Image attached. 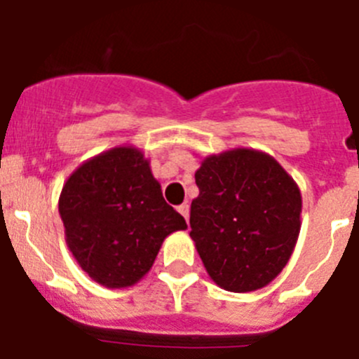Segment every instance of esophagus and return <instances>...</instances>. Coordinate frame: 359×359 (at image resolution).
Returning <instances> with one entry per match:
<instances>
[{"mask_svg":"<svg viewBox=\"0 0 359 359\" xmlns=\"http://www.w3.org/2000/svg\"><path fill=\"white\" fill-rule=\"evenodd\" d=\"M177 212H180V214H182L183 217H185L187 223H189V215H190V207H189V205H187V203H185V205H182V207H177Z\"/></svg>","mask_w":359,"mask_h":359,"instance_id":"esophagus-1","label":"esophagus"}]
</instances>
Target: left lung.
Masks as SVG:
<instances>
[{
    "mask_svg": "<svg viewBox=\"0 0 359 359\" xmlns=\"http://www.w3.org/2000/svg\"><path fill=\"white\" fill-rule=\"evenodd\" d=\"M196 185L190 237L208 277L231 293L268 286L290 262L300 233L297 182L268 152L236 147L208 154Z\"/></svg>",
    "mask_w": 359,
    "mask_h": 359,
    "instance_id": "left-lung-1",
    "label": "left lung"
}]
</instances>
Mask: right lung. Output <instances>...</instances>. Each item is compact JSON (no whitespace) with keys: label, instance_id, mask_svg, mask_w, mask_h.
<instances>
[{"label":"right lung","instance_id":"obj_1","mask_svg":"<svg viewBox=\"0 0 359 359\" xmlns=\"http://www.w3.org/2000/svg\"><path fill=\"white\" fill-rule=\"evenodd\" d=\"M65 239L82 271L109 290L135 286L161 244L187 223L167 205L151 161L133 145H116L69 174L59 196Z\"/></svg>","mask_w":359,"mask_h":359}]
</instances>
